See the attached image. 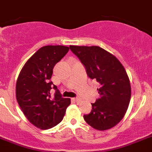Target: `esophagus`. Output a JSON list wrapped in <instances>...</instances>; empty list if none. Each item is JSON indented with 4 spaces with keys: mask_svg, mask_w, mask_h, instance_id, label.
I'll return each instance as SVG.
<instances>
[{
    "mask_svg": "<svg viewBox=\"0 0 152 152\" xmlns=\"http://www.w3.org/2000/svg\"><path fill=\"white\" fill-rule=\"evenodd\" d=\"M73 100L76 102V103H77V104H80V103H81V102H82V100H81L80 98H74Z\"/></svg>",
    "mask_w": 152,
    "mask_h": 152,
    "instance_id": "34e87169",
    "label": "esophagus"
}]
</instances>
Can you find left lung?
Masks as SVG:
<instances>
[{"label":"left lung","instance_id":"obj_1","mask_svg":"<svg viewBox=\"0 0 152 152\" xmlns=\"http://www.w3.org/2000/svg\"><path fill=\"white\" fill-rule=\"evenodd\" d=\"M70 49L84 65L90 79L100 84V98L92 104L85 121L98 131L110 129L125 115L131 96L129 77L117 57L99 46H75Z\"/></svg>","mask_w":152,"mask_h":152}]
</instances>
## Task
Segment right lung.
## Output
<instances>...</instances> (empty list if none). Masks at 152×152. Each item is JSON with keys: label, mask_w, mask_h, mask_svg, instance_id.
Listing matches in <instances>:
<instances>
[{"label": "right lung", "mask_w": 152, "mask_h": 152, "mask_svg": "<svg viewBox=\"0 0 152 152\" xmlns=\"http://www.w3.org/2000/svg\"><path fill=\"white\" fill-rule=\"evenodd\" d=\"M63 45L43 46L28 59L16 83V98L28 121L41 130L50 129L63 119L69 98H62L57 86L54 97L50 90L53 68L69 52Z\"/></svg>", "instance_id": "1"}]
</instances>
